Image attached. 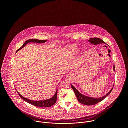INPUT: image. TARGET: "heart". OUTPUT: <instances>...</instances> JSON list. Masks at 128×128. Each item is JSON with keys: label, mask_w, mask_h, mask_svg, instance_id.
I'll use <instances>...</instances> for the list:
<instances>
[{"label": "heart", "mask_w": 128, "mask_h": 128, "mask_svg": "<svg viewBox=\"0 0 128 128\" xmlns=\"http://www.w3.org/2000/svg\"><path fill=\"white\" fill-rule=\"evenodd\" d=\"M76 48H77V46L75 44H71L68 45L67 46V50L70 52H74Z\"/></svg>", "instance_id": "obj_1"}]
</instances>
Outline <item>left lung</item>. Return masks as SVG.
<instances>
[{
    "instance_id": "obj_1",
    "label": "left lung",
    "mask_w": 128,
    "mask_h": 128,
    "mask_svg": "<svg viewBox=\"0 0 128 128\" xmlns=\"http://www.w3.org/2000/svg\"><path fill=\"white\" fill-rule=\"evenodd\" d=\"M88 42H90V44H95V45L100 44H103V43L105 44V42L103 40H101L99 38H90L89 39ZM114 71H116L114 65ZM71 86L72 88L73 89V90H74L78 102L82 104H84L86 105H88V106L96 104L98 102L102 101L104 99H105L108 95H109V94L112 92V91L113 88H112L108 93H107L105 96H103V97H99V98H92V97H88L86 96H84V95L82 94L81 93H80L78 92V90L76 88H75L72 84H71Z\"/></svg>"
}]
</instances>
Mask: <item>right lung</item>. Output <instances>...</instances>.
<instances>
[{
    "instance_id": "right-lung-1",
    "label": "right lung",
    "mask_w": 128,
    "mask_h": 128,
    "mask_svg": "<svg viewBox=\"0 0 128 128\" xmlns=\"http://www.w3.org/2000/svg\"><path fill=\"white\" fill-rule=\"evenodd\" d=\"M47 41V40H26L24 44H23V45L19 49H18L16 51V52L19 51L20 50H21V48H24L28 43L29 42H35V43H38V44H41V43H44L45 42H46ZM58 90L57 89L56 92L55 93V94H54L53 97H52L51 98L48 99H46V100H40V101H33V100H31L29 99H28L26 98H24V97H23L22 95H21L17 91V93L18 94V95H19V96L21 97V98H22L23 100H24V101H25L26 102L29 103V104H31L34 106H37L38 107H41V108H43V107H48L50 106H52L54 103H56V101H57V93H58Z\"/></svg>"
}]
</instances>
